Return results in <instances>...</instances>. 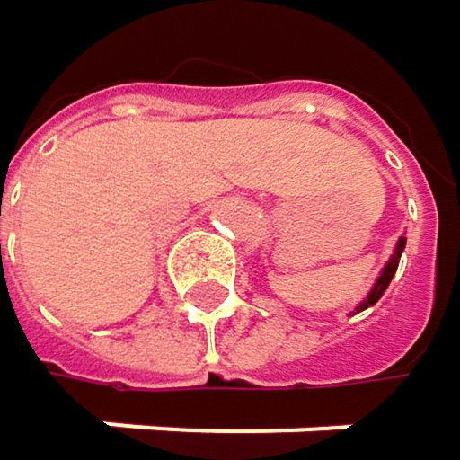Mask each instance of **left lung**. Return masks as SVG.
I'll return each instance as SVG.
<instances>
[{
    "instance_id": "obj_1",
    "label": "left lung",
    "mask_w": 460,
    "mask_h": 460,
    "mask_svg": "<svg viewBox=\"0 0 460 460\" xmlns=\"http://www.w3.org/2000/svg\"><path fill=\"white\" fill-rule=\"evenodd\" d=\"M402 250H405V236H402V239L397 242V250H394V255H392V261L386 263V269L381 271V277H378V282L373 285V290H370V296H367V301H362L357 312H362V309H367V306H373V304H378V298H381V296H384V290L389 288V282H392V277L397 274V266H400V255H402Z\"/></svg>"
}]
</instances>
